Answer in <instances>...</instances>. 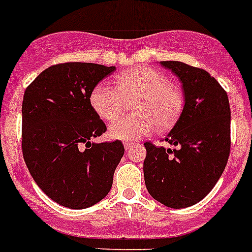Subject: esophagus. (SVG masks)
Wrapping results in <instances>:
<instances>
[{
	"label": "esophagus",
	"instance_id": "1",
	"mask_svg": "<svg viewBox=\"0 0 252 252\" xmlns=\"http://www.w3.org/2000/svg\"><path fill=\"white\" fill-rule=\"evenodd\" d=\"M133 146H134V144H133V143H124V148H126V151L132 150Z\"/></svg>",
	"mask_w": 252,
	"mask_h": 252
}]
</instances>
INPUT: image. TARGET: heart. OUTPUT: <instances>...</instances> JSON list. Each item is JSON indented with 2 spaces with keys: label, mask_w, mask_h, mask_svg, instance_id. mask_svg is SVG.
Wrapping results in <instances>:
<instances>
[{
  "label": "heart",
  "mask_w": 252,
  "mask_h": 252,
  "mask_svg": "<svg viewBox=\"0 0 252 252\" xmlns=\"http://www.w3.org/2000/svg\"><path fill=\"white\" fill-rule=\"evenodd\" d=\"M117 87L106 82L96 85L90 102L96 114L106 122H113L132 102L134 114L114 122L109 135L119 141H138L157 128L170 129L183 110V94L168 84L166 76L150 67H137L120 73Z\"/></svg>",
  "instance_id": "b5f03b06"
}]
</instances>
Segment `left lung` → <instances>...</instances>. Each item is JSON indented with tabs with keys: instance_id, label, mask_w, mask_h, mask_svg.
I'll return each mask as SVG.
<instances>
[{
	"instance_id": "left-lung-1",
	"label": "left lung",
	"mask_w": 252,
	"mask_h": 252,
	"mask_svg": "<svg viewBox=\"0 0 252 252\" xmlns=\"http://www.w3.org/2000/svg\"><path fill=\"white\" fill-rule=\"evenodd\" d=\"M159 64L178 76L185 104L165 137L176 150L144 143V183L153 199L179 209L200 202L222 176L231 148V109L227 93L207 71L178 61Z\"/></svg>"
}]
</instances>
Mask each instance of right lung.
Returning a JSON list of instances; mask_svg holds the SVG:
<instances>
[{
	"label": "right lung",
	"instance_id": "obj_1",
	"mask_svg": "<svg viewBox=\"0 0 252 252\" xmlns=\"http://www.w3.org/2000/svg\"><path fill=\"white\" fill-rule=\"evenodd\" d=\"M114 71L115 67L95 63L52 65L24 94V159L36 185L63 207H91L113 185L124 146L120 141L91 143L106 126L91 106L90 95Z\"/></svg>",
	"mask_w": 252,
	"mask_h": 252
}]
</instances>
